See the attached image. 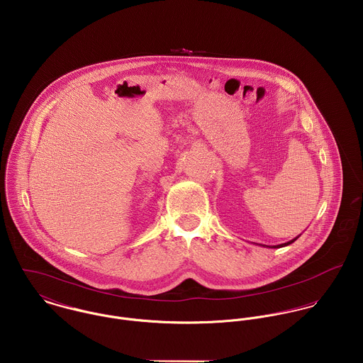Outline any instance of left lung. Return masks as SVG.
<instances>
[{
  "label": "left lung",
  "mask_w": 363,
  "mask_h": 363,
  "mask_svg": "<svg viewBox=\"0 0 363 363\" xmlns=\"http://www.w3.org/2000/svg\"><path fill=\"white\" fill-rule=\"evenodd\" d=\"M298 238H299V235H298L296 238L291 240V241L285 242V243H280V245H273V246H267V245H260V246H267V247H284V246H286V245H289V243H292V242L296 241Z\"/></svg>",
  "instance_id": "left-lung-1"
}]
</instances>
